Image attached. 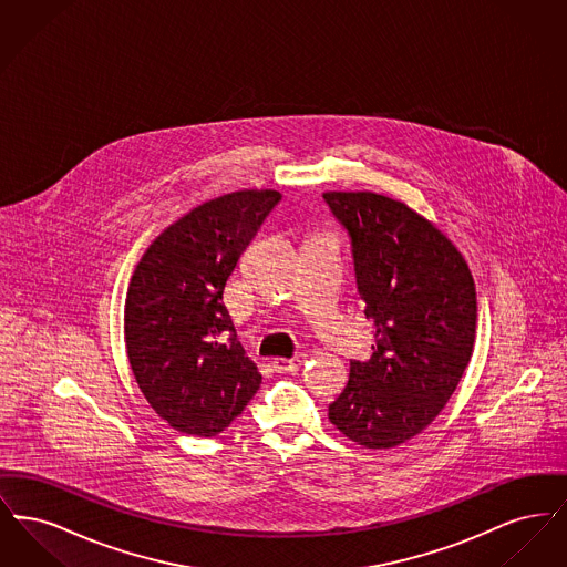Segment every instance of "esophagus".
Wrapping results in <instances>:
<instances>
[{"mask_svg":"<svg viewBox=\"0 0 567 567\" xmlns=\"http://www.w3.org/2000/svg\"><path fill=\"white\" fill-rule=\"evenodd\" d=\"M299 365H301V359H285V357H276L274 361H271V368H274V372H278V374H293L299 370Z\"/></svg>","mask_w":567,"mask_h":567,"instance_id":"1","label":"esophagus"}]
</instances>
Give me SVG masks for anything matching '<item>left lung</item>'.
<instances>
[{
	"instance_id": "obj_1",
	"label": "left lung",
	"mask_w": 567,
	"mask_h": 567,
	"mask_svg": "<svg viewBox=\"0 0 567 567\" xmlns=\"http://www.w3.org/2000/svg\"><path fill=\"white\" fill-rule=\"evenodd\" d=\"M349 229L357 289L377 333L370 361L329 405L336 430L365 449L419 435L451 400L476 338V287L457 246L404 202L327 190Z\"/></svg>"
}]
</instances>
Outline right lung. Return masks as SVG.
Here are the masks:
<instances>
[{
    "instance_id": "1",
    "label": "right lung",
    "mask_w": 567,
    "mask_h": 567,
    "mask_svg": "<svg viewBox=\"0 0 567 567\" xmlns=\"http://www.w3.org/2000/svg\"><path fill=\"white\" fill-rule=\"evenodd\" d=\"M280 197L244 189L208 199L165 227L135 266L125 299L127 357L146 402L176 432H223L261 384L223 291Z\"/></svg>"
}]
</instances>
